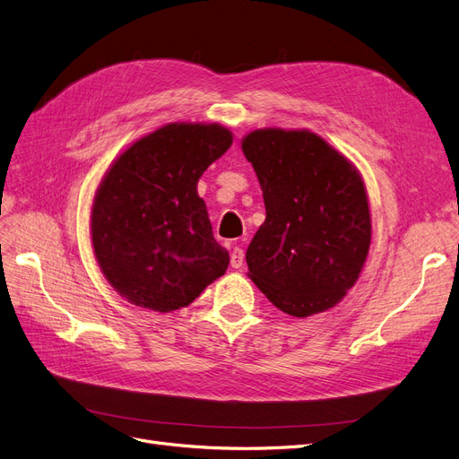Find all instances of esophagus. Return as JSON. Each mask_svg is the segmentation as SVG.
Segmentation results:
<instances>
[{
  "label": "esophagus",
  "mask_w": 459,
  "mask_h": 459,
  "mask_svg": "<svg viewBox=\"0 0 459 459\" xmlns=\"http://www.w3.org/2000/svg\"><path fill=\"white\" fill-rule=\"evenodd\" d=\"M230 262H231V268H241V266H243V262H245V253H243V248L235 247L233 251H231Z\"/></svg>",
  "instance_id": "34e87169"
}]
</instances>
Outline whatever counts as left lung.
Wrapping results in <instances>:
<instances>
[{
    "label": "left lung",
    "instance_id": "1",
    "mask_svg": "<svg viewBox=\"0 0 459 459\" xmlns=\"http://www.w3.org/2000/svg\"><path fill=\"white\" fill-rule=\"evenodd\" d=\"M241 149L266 206V220L247 248L248 277L289 316L333 308L354 287L369 251L362 178L308 130H255Z\"/></svg>",
    "mask_w": 459,
    "mask_h": 459
}]
</instances>
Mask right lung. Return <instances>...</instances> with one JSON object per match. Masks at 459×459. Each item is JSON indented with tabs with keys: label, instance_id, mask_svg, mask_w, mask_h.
Here are the masks:
<instances>
[{
	"label": "right lung",
	"instance_id": "1",
	"mask_svg": "<svg viewBox=\"0 0 459 459\" xmlns=\"http://www.w3.org/2000/svg\"><path fill=\"white\" fill-rule=\"evenodd\" d=\"M231 142L220 124L172 122L110 166L93 199L91 243L120 297L172 312L224 275L230 255L214 239L197 182Z\"/></svg>",
	"mask_w": 459,
	"mask_h": 459
}]
</instances>
